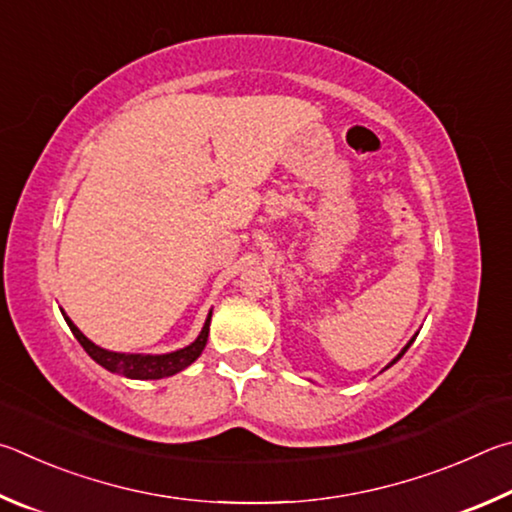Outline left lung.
I'll return each instance as SVG.
<instances>
[{
    "label": "left lung",
    "mask_w": 512,
    "mask_h": 512,
    "mask_svg": "<svg viewBox=\"0 0 512 512\" xmlns=\"http://www.w3.org/2000/svg\"><path fill=\"white\" fill-rule=\"evenodd\" d=\"M416 337H418V333H416V335H414V337H411V339H409V342H407V346H405V348H402V351H400V353H398V355H396V357H393V360H391V362H389V364H387V366H384V371H387V369H389V366H393V364H396V362H398V360H400V357H402V355H405V353H407V348H409V346H411V344H414V339H416Z\"/></svg>",
    "instance_id": "1"
}]
</instances>
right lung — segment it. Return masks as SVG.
<instances>
[{"mask_svg":"<svg viewBox=\"0 0 512 512\" xmlns=\"http://www.w3.org/2000/svg\"><path fill=\"white\" fill-rule=\"evenodd\" d=\"M211 315L213 310H209V315H206L204 326L200 330V335L195 337V342H191L184 348H177L173 353L146 355V353H116V351H107V348L96 346L92 339H87L83 333H80L74 321H71L65 315V310H62V317H65L67 326L71 328V333H74L80 346L85 348V353L92 357L96 364H101L103 369H107L110 373H119L123 378H130V380H161V378H168V375L184 371L186 366H191L197 357L202 355L206 339H209Z\"/></svg>","mask_w":512,"mask_h":512,"instance_id":"obj_1","label":"right lung"}]
</instances>
